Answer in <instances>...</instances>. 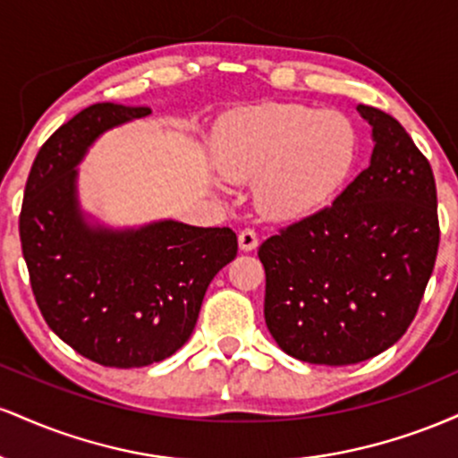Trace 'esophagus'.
Here are the masks:
<instances>
[{
	"label": "esophagus",
	"instance_id": "obj_1",
	"mask_svg": "<svg viewBox=\"0 0 458 458\" xmlns=\"http://www.w3.org/2000/svg\"><path fill=\"white\" fill-rule=\"evenodd\" d=\"M239 247H241V251L256 250V247H259V234H256L251 228L241 230V233H239Z\"/></svg>",
	"mask_w": 458,
	"mask_h": 458
}]
</instances>
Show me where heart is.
<instances>
[{"instance_id": "1", "label": "heart", "mask_w": 458, "mask_h": 458, "mask_svg": "<svg viewBox=\"0 0 458 458\" xmlns=\"http://www.w3.org/2000/svg\"><path fill=\"white\" fill-rule=\"evenodd\" d=\"M360 138L349 115L299 103H262L225 114L211 157L230 182H254L259 211L277 222L308 217L353 174Z\"/></svg>"}]
</instances>
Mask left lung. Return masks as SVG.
Here are the masks:
<instances>
[{
  "label": "left lung",
  "mask_w": 458,
  "mask_h": 458,
  "mask_svg": "<svg viewBox=\"0 0 458 458\" xmlns=\"http://www.w3.org/2000/svg\"><path fill=\"white\" fill-rule=\"evenodd\" d=\"M370 165L323 211L260 245L265 320L284 353L349 366L401 340L439 247L437 189L427 157L396 118L368 105Z\"/></svg>",
  "instance_id": "left-lung-1"
}]
</instances>
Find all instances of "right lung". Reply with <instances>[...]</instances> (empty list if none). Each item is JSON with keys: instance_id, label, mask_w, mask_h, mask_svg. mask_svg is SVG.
<instances>
[{"instance_id": "right-lung-1", "label": "right lung", "mask_w": 458, "mask_h": 458, "mask_svg": "<svg viewBox=\"0 0 458 458\" xmlns=\"http://www.w3.org/2000/svg\"><path fill=\"white\" fill-rule=\"evenodd\" d=\"M150 107L97 103L45 141L31 165L19 217L36 303L79 355L140 368L174 355L191 335L204 293L236 256L230 228L159 219L112 228L79 202V170L105 131Z\"/></svg>"}]
</instances>
